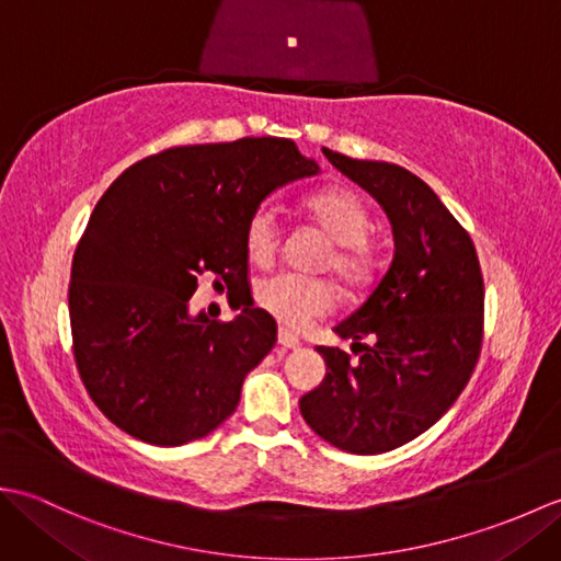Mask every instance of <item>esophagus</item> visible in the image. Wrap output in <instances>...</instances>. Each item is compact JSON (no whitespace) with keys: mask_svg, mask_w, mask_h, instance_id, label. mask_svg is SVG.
<instances>
[{"mask_svg":"<svg viewBox=\"0 0 561 561\" xmlns=\"http://www.w3.org/2000/svg\"><path fill=\"white\" fill-rule=\"evenodd\" d=\"M277 342L282 344L284 350H299V347H301V340L296 337L289 328H279V332H277Z\"/></svg>","mask_w":561,"mask_h":561,"instance_id":"esophagus-1","label":"esophagus"}]
</instances>
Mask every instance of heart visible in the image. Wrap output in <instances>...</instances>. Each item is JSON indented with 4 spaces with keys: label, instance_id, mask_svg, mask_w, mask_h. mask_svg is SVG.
<instances>
[{
    "label": "heart",
    "instance_id": "heart-1",
    "mask_svg": "<svg viewBox=\"0 0 561 561\" xmlns=\"http://www.w3.org/2000/svg\"><path fill=\"white\" fill-rule=\"evenodd\" d=\"M306 211L325 231L332 243V270L344 282L362 284L374 267V250L366 236L371 231V211L347 187H325L306 199ZM243 245L255 265H267L279 248V219L270 205H260L243 226ZM255 304L282 323L304 328L335 306V291L328 282L296 272H277L255 284Z\"/></svg>",
    "mask_w": 561,
    "mask_h": 561
}]
</instances>
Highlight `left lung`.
Here are the masks:
<instances>
[{
	"label": "left lung",
	"mask_w": 561,
	"mask_h": 561,
	"mask_svg": "<svg viewBox=\"0 0 561 561\" xmlns=\"http://www.w3.org/2000/svg\"><path fill=\"white\" fill-rule=\"evenodd\" d=\"M325 157L383 207L396 253L368 299L335 328L354 340L359 362L318 347L328 371L299 408L328 444L376 456L424 434L468 386L482 350L484 282L470 233L422 178L386 161ZM364 336L373 344L362 345Z\"/></svg>",
	"instance_id": "left-lung-1"
}]
</instances>
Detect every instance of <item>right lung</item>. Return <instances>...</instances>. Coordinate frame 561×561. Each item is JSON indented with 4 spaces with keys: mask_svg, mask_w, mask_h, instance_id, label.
Listing matches in <instances>:
<instances>
[{
    "mask_svg": "<svg viewBox=\"0 0 561 561\" xmlns=\"http://www.w3.org/2000/svg\"><path fill=\"white\" fill-rule=\"evenodd\" d=\"M291 139L173 147L105 190L77 245L69 323L79 376L123 432L183 446L214 432L277 342L262 308L190 316L202 274L248 284L243 226L274 190L316 175Z\"/></svg>",
    "mask_w": 561,
    "mask_h": 561,
    "instance_id": "obj_1",
    "label": "right lung"
}]
</instances>
